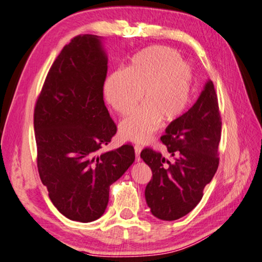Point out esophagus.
<instances>
[{"label": "esophagus", "mask_w": 262, "mask_h": 262, "mask_svg": "<svg viewBox=\"0 0 262 262\" xmlns=\"http://www.w3.org/2000/svg\"><path fill=\"white\" fill-rule=\"evenodd\" d=\"M135 155H136V161H140V152L142 150V147L141 146H135Z\"/></svg>", "instance_id": "obj_1"}]
</instances>
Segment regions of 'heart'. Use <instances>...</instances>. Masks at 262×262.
<instances>
[{
    "label": "heart",
    "instance_id": "b5f03b06",
    "mask_svg": "<svg viewBox=\"0 0 262 262\" xmlns=\"http://www.w3.org/2000/svg\"><path fill=\"white\" fill-rule=\"evenodd\" d=\"M193 72L176 50L149 47L132 57L126 70L112 72L105 81V98L119 114L144 103L119 124V134L132 142H146L163 120L171 122L188 105Z\"/></svg>",
    "mask_w": 262,
    "mask_h": 262
}]
</instances>
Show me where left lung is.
I'll return each instance as SVG.
<instances>
[{"label":"left lung","mask_w":262,"mask_h":262,"mask_svg":"<svg viewBox=\"0 0 262 262\" xmlns=\"http://www.w3.org/2000/svg\"><path fill=\"white\" fill-rule=\"evenodd\" d=\"M221 135L217 94L213 82L207 80L194 105L173 120L161 138L173 162L150 148L141 151L152 171L144 196L156 218L176 221L197 206L218 169Z\"/></svg>","instance_id":"left-lung-1"}]
</instances>
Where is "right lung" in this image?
<instances>
[{
    "label": "right lung",
    "instance_id": "add662e5",
    "mask_svg": "<svg viewBox=\"0 0 262 262\" xmlns=\"http://www.w3.org/2000/svg\"><path fill=\"white\" fill-rule=\"evenodd\" d=\"M106 74L101 37H74L53 61L35 106L40 181L57 210L80 223L101 217L110 186L135 161L132 144L99 154L116 133L103 101Z\"/></svg>",
    "mask_w": 262,
    "mask_h": 262
}]
</instances>
